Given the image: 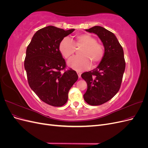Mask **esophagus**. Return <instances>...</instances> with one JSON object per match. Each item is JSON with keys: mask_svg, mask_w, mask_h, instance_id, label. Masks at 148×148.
<instances>
[{"mask_svg": "<svg viewBox=\"0 0 148 148\" xmlns=\"http://www.w3.org/2000/svg\"><path fill=\"white\" fill-rule=\"evenodd\" d=\"M77 74H78V76L79 78L81 77V75H82L81 72H79V71H77Z\"/></svg>", "mask_w": 148, "mask_h": 148, "instance_id": "obj_1", "label": "esophagus"}]
</instances>
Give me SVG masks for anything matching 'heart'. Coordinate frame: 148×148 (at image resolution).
<instances>
[{"label":"heart","instance_id":"1","mask_svg":"<svg viewBox=\"0 0 148 148\" xmlns=\"http://www.w3.org/2000/svg\"><path fill=\"white\" fill-rule=\"evenodd\" d=\"M75 47H82L79 50V56L71 57L68 65L73 70L82 71L88 69L91 65L99 64L104 55V47L96 39L89 34L77 35L73 41L69 38H64L59 44V51L65 59L73 55Z\"/></svg>","mask_w":148,"mask_h":148}]
</instances>
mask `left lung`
<instances>
[{
  "mask_svg": "<svg viewBox=\"0 0 148 148\" xmlns=\"http://www.w3.org/2000/svg\"><path fill=\"white\" fill-rule=\"evenodd\" d=\"M86 31L97 34L105 49L99 65L82 74L88 85L84 101L91 106H99L110 100L119 91L125 69L123 50L114 34L102 26Z\"/></svg>",
  "mask_w": 148,
  "mask_h": 148,
  "instance_id": "obj_1",
  "label": "left lung"
}]
</instances>
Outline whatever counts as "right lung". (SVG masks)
Instances as JSON below:
<instances>
[{
	"instance_id": "1",
	"label": "right lung",
	"mask_w": 148,
	"mask_h": 148,
	"mask_svg": "<svg viewBox=\"0 0 148 148\" xmlns=\"http://www.w3.org/2000/svg\"><path fill=\"white\" fill-rule=\"evenodd\" d=\"M74 30L48 26L34 34L26 49L24 65L28 84L49 105L64 106L70 89L78 78L75 70H65L66 62L59 51L62 40Z\"/></svg>"
}]
</instances>
